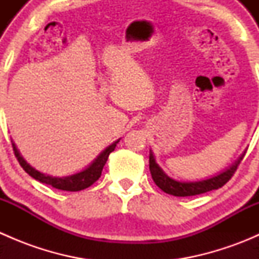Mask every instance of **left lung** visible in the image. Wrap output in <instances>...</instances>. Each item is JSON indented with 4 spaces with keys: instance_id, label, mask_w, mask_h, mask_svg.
<instances>
[{
    "instance_id": "obj_1",
    "label": "left lung",
    "mask_w": 259,
    "mask_h": 259,
    "mask_svg": "<svg viewBox=\"0 0 259 259\" xmlns=\"http://www.w3.org/2000/svg\"><path fill=\"white\" fill-rule=\"evenodd\" d=\"M243 158V156H242ZM242 158L237 161L232 168L226 170L224 173L219 174V176L213 177V178L202 180V182H193V183H180L177 180L170 179L164 174V171L159 168L156 164L155 159H154L153 153L149 154V169H150L151 178L154 183L163 190L166 194L174 195V197H190V195H198L203 194V193L210 192V190L219 189L223 187L227 182L231 180L233 174L236 173L237 168H238L239 163H241Z\"/></svg>"
}]
</instances>
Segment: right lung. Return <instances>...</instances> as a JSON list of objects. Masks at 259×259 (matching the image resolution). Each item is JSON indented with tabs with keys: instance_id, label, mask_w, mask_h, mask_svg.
Masks as SVG:
<instances>
[{
	"instance_id": "obj_1",
	"label": "right lung",
	"mask_w": 259,
	"mask_h": 259,
	"mask_svg": "<svg viewBox=\"0 0 259 259\" xmlns=\"http://www.w3.org/2000/svg\"><path fill=\"white\" fill-rule=\"evenodd\" d=\"M117 143H119V140L115 142L114 144H111L109 148H106L88 169H85V170L81 171V173L75 174V176L65 177V178H52V177L45 176V174L35 170L32 166H30L25 160H23V158L20 155V153H18L17 148L15 146L14 143H12V146H14L15 156L17 158L20 165L22 166L23 170H25L28 176L32 177L33 179L38 180V182L44 183V184L51 185L52 188H56V189H60V190H66V192H79V190L86 189V188H89L90 185H93L96 180L100 178L104 165H105L106 160H108L111 151H114L115 146H116Z\"/></svg>"
}]
</instances>
